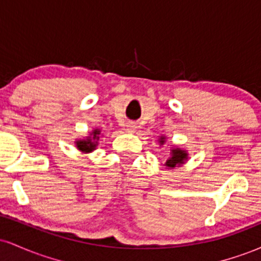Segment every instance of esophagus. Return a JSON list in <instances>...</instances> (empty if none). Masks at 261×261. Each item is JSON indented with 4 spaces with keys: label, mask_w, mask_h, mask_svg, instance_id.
I'll use <instances>...</instances> for the list:
<instances>
[{
    "label": "esophagus",
    "mask_w": 261,
    "mask_h": 261,
    "mask_svg": "<svg viewBox=\"0 0 261 261\" xmlns=\"http://www.w3.org/2000/svg\"><path fill=\"white\" fill-rule=\"evenodd\" d=\"M127 131L128 133H135V130H136V124H134V122H130V124H127Z\"/></svg>",
    "instance_id": "obj_1"
}]
</instances>
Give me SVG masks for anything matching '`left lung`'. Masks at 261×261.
<instances>
[{
	"mask_svg": "<svg viewBox=\"0 0 261 261\" xmlns=\"http://www.w3.org/2000/svg\"><path fill=\"white\" fill-rule=\"evenodd\" d=\"M161 139H162L161 143H163L164 137H161ZM184 160H187V153H185L184 151H181V149L175 148L172 151V157H170L169 160H167L166 166L169 167V168H174L175 166L181 164L182 162H184Z\"/></svg>",
	"mask_w": 261,
	"mask_h": 261,
	"instance_id": "left-lung-1",
	"label": "left lung"
}]
</instances>
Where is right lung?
<instances>
[{
	"instance_id": "obj_1",
	"label": "right lung",
	"mask_w": 261,
	"mask_h": 261,
	"mask_svg": "<svg viewBox=\"0 0 261 261\" xmlns=\"http://www.w3.org/2000/svg\"><path fill=\"white\" fill-rule=\"evenodd\" d=\"M100 134V131L94 130L93 131V137H88L87 140H81L77 142V148L81 149V151H85V152H89L93 151L97 146V140L99 139L98 135Z\"/></svg>"
}]
</instances>
